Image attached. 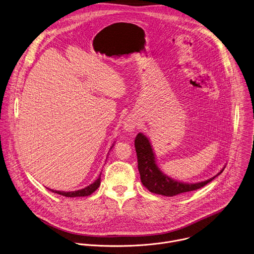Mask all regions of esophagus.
<instances>
[{"mask_svg": "<svg viewBox=\"0 0 254 254\" xmlns=\"http://www.w3.org/2000/svg\"><path fill=\"white\" fill-rule=\"evenodd\" d=\"M136 126H137L136 121L133 118H130V117L127 118L125 123H124V128L127 131H133L135 129Z\"/></svg>", "mask_w": 254, "mask_h": 254, "instance_id": "obj_1", "label": "esophagus"}]
</instances>
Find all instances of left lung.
<instances>
[{
    "instance_id": "obj_1",
    "label": "left lung",
    "mask_w": 254,
    "mask_h": 254,
    "mask_svg": "<svg viewBox=\"0 0 254 254\" xmlns=\"http://www.w3.org/2000/svg\"><path fill=\"white\" fill-rule=\"evenodd\" d=\"M134 146H135V151L137 155V163H138L137 167L140 175L141 184L150 192H153L156 194H160L164 196H174L184 192L196 190L204 187L208 183H210L212 180H214V178L220 175L224 170V168H222V171H220V173L217 176L205 182L196 183V184L180 183L175 181L174 179L166 177L164 174L161 173V171L155 163V157L152 152L149 140L144 134L139 132L136 135L134 140Z\"/></svg>"
}]
</instances>
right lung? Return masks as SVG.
Returning <instances> with one entry per match:
<instances>
[{
  "mask_svg": "<svg viewBox=\"0 0 254 254\" xmlns=\"http://www.w3.org/2000/svg\"><path fill=\"white\" fill-rule=\"evenodd\" d=\"M101 185V176L98 178L97 181H95V183H93L92 185H90L89 187L84 188L82 190H75V191H58V190H49L55 193H58L60 195H64L66 197H76V196H88L91 195L93 192H95L99 187Z\"/></svg>",
  "mask_w": 254,
  "mask_h": 254,
  "instance_id": "right-lung-1",
  "label": "right lung"
}]
</instances>
